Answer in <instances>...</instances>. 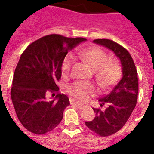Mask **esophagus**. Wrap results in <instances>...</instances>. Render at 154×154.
I'll return each instance as SVG.
<instances>
[{
    "mask_svg": "<svg viewBox=\"0 0 154 154\" xmlns=\"http://www.w3.org/2000/svg\"><path fill=\"white\" fill-rule=\"evenodd\" d=\"M71 104L72 105H74V106H76V107H77L79 109H82L83 108L85 107L83 104H82V103H77V102H76L74 99H71Z\"/></svg>",
    "mask_w": 154,
    "mask_h": 154,
    "instance_id": "obj_1",
    "label": "esophagus"
}]
</instances>
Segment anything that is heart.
Instances as JSON below:
<instances>
[{"label":"heart","instance_id":"heart-1","mask_svg":"<svg viewBox=\"0 0 154 154\" xmlns=\"http://www.w3.org/2000/svg\"><path fill=\"white\" fill-rule=\"evenodd\" d=\"M82 59L94 70L96 80L103 88L114 84L120 78L121 67L116 59L108 58L106 52L98 47H92L84 50L81 53ZM73 57L66 55L63 60L61 71L64 75L67 74L72 68ZM95 87L92 83L86 82H75L68 88V93L73 98L78 100H86L95 94Z\"/></svg>","mask_w":154,"mask_h":154}]
</instances>
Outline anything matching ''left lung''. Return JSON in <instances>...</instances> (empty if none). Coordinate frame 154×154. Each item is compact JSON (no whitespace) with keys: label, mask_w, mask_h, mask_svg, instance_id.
<instances>
[{"label":"left lung","mask_w":154,"mask_h":154,"mask_svg":"<svg viewBox=\"0 0 154 154\" xmlns=\"http://www.w3.org/2000/svg\"><path fill=\"white\" fill-rule=\"evenodd\" d=\"M94 43L112 51L120 59L122 77L108 94L99 99L104 110L93 108L96 116L86 125L100 137L115 134L124 126L136 107L138 94V77L135 63L124 47L110 39H94Z\"/></svg>","instance_id":"left-lung-1"}]
</instances>
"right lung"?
Instances as JSON below:
<instances>
[{
    "instance_id": "right-lung-1",
    "label": "right lung",
    "mask_w": 154,
    "mask_h": 154,
    "mask_svg": "<svg viewBox=\"0 0 154 154\" xmlns=\"http://www.w3.org/2000/svg\"><path fill=\"white\" fill-rule=\"evenodd\" d=\"M86 40L51 34L30 44L22 54L13 75L11 97L17 118L28 131L43 135L60 124L70 104L68 97L59 94L56 85L62 62L69 51ZM50 93L53 98H48Z\"/></svg>"
}]
</instances>
